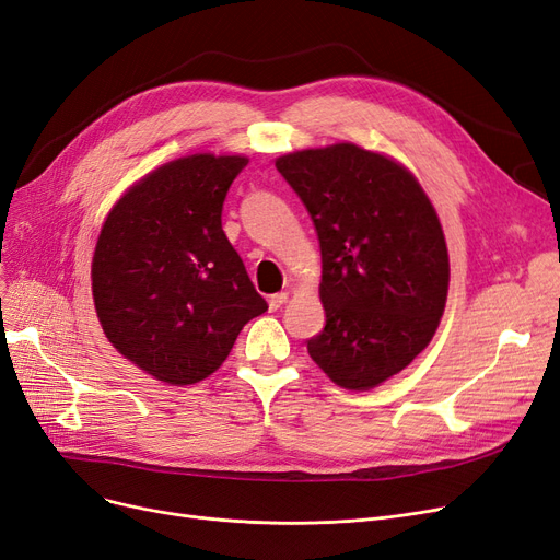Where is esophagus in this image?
<instances>
[{"label":"esophagus","instance_id":"1","mask_svg":"<svg viewBox=\"0 0 560 560\" xmlns=\"http://www.w3.org/2000/svg\"><path fill=\"white\" fill-rule=\"evenodd\" d=\"M285 302H288V293H275V295H269V300H267V304H269V308H272V312H277V308H281Z\"/></svg>","mask_w":560,"mask_h":560}]
</instances>
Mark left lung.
I'll return each instance as SVG.
<instances>
[{
    "label": "left lung",
    "instance_id": "1",
    "mask_svg": "<svg viewBox=\"0 0 560 560\" xmlns=\"http://www.w3.org/2000/svg\"><path fill=\"white\" fill-rule=\"evenodd\" d=\"M277 171L320 242L323 332L308 355L346 389H371L429 346L445 312V235L420 182L353 142L291 152Z\"/></svg>",
    "mask_w": 560,
    "mask_h": 560
}]
</instances>
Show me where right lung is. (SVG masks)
Returning <instances> with one entry per match:
<instances>
[{
    "instance_id": "obj_1",
    "label": "right lung",
    "mask_w": 560,
    "mask_h": 560,
    "mask_svg": "<svg viewBox=\"0 0 560 560\" xmlns=\"http://www.w3.org/2000/svg\"><path fill=\"white\" fill-rule=\"evenodd\" d=\"M246 156H182L144 175L103 221L92 258L98 323L119 353L168 385L223 364L242 327L267 312L221 212Z\"/></svg>"
}]
</instances>
